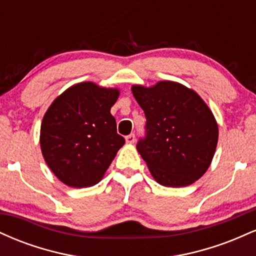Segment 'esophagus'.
I'll list each match as a JSON object with an SVG mask.
<instances>
[{
  "label": "esophagus",
  "mask_w": 256,
  "mask_h": 256,
  "mask_svg": "<svg viewBox=\"0 0 256 256\" xmlns=\"http://www.w3.org/2000/svg\"><path fill=\"white\" fill-rule=\"evenodd\" d=\"M125 140H126V143H128V144H134V140H136V137H134V134H128V136H126Z\"/></svg>",
  "instance_id": "obj_1"
}]
</instances>
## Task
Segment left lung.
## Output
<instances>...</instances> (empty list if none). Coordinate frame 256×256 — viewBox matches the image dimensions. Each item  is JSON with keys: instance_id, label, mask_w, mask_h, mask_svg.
<instances>
[{"instance_id": "left-lung-1", "label": "left lung", "mask_w": 256, "mask_h": 256, "mask_svg": "<svg viewBox=\"0 0 256 256\" xmlns=\"http://www.w3.org/2000/svg\"><path fill=\"white\" fill-rule=\"evenodd\" d=\"M144 110L146 136L137 144L152 178L170 188L188 186L204 174L218 144V122L196 91L172 80L134 84Z\"/></svg>"}]
</instances>
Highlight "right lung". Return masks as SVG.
Returning a JSON list of instances; mask_svg holds the SVG:
<instances>
[{"label":"right lung","instance_id":"1","mask_svg":"<svg viewBox=\"0 0 256 256\" xmlns=\"http://www.w3.org/2000/svg\"><path fill=\"white\" fill-rule=\"evenodd\" d=\"M118 88L83 82L58 96L44 114L40 143L46 165L72 188L98 184L125 140L116 134L112 106Z\"/></svg>","mask_w":256,"mask_h":256}]
</instances>
